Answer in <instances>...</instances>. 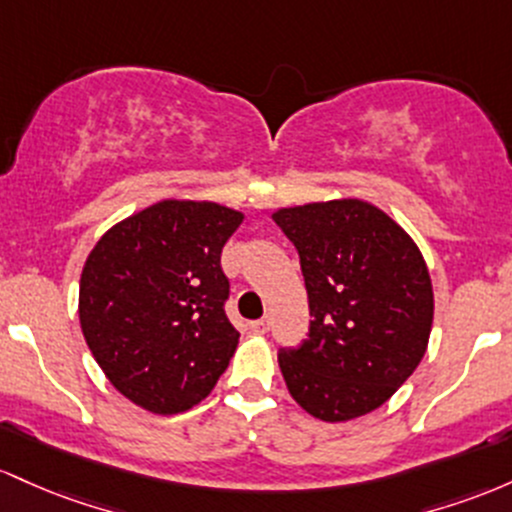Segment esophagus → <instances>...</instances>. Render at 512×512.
I'll list each match as a JSON object with an SVG mask.
<instances>
[{"label": "esophagus", "instance_id": "esophagus-1", "mask_svg": "<svg viewBox=\"0 0 512 512\" xmlns=\"http://www.w3.org/2000/svg\"><path fill=\"white\" fill-rule=\"evenodd\" d=\"M251 329H254L256 333H266V331H271V317H263V319H256V321H251Z\"/></svg>", "mask_w": 512, "mask_h": 512}]
</instances>
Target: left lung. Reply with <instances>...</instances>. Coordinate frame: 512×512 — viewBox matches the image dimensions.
Listing matches in <instances>:
<instances>
[{
    "instance_id": "obj_1",
    "label": "left lung",
    "mask_w": 512,
    "mask_h": 512,
    "mask_svg": "<svg viewBox=\"0 0 512 512\" xmlns=\"http://www.w3.org/2000/svg\"><path fill=\"white\" fill-rule=\"evenodd\" d=\"M295 244L309 336L278 353L292 399L326 423L380 409L413 375L433 326V285L416 241L358 198L273 212Z\"/></svg>"
}]
</instances>
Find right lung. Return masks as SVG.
<instances>
[{
	"label": "right lung",
	"instance_id": "obj_1",
	"mask_svg": "<svg viewBox=\"0 0 512 512\" xmlns=\"http://www.w3.org/2000/svg\"><path fill=\"white\" fill-rule=\"evenodd\" d=\"M244 220L208 200H162L96 241L79 280V324L132 404L181 413L212 392L239 343L220 254Z\"/></svg>",
	"mask_w": 512,
	"mask_h": 512
}]
</instances>
